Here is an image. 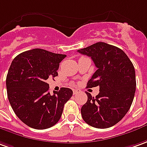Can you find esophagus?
Listing matches in <instances>:
<instances>
[{
  "instance_id": "1",
  "label": "esophagus",
  "mask_w": 147,
  "mask_h": 147,
  "mask_svg": "<svg viewBox=\"0 0 147 147\" xmlns=\"http://www.w3.org/2000/svg\"><path fill=\"white\" fill-rule=\"evenodd\" d=\"M79 93H81V90H74V94H78Z\"/></svg>"
}]
</instances>
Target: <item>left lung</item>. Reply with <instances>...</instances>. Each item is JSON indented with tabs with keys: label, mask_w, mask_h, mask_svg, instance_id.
Returning a JSON list of instances; mask_svg holds the SVG:
<instances>
[{
	"label": "left lung",
	"mask_w": 147,
	"mask_h": 147,
	"mask_svg": "<svg viewBox=\"0 0 147 147\" xmlns=\"http://www.w3.org/2000/svg\"><path fill=\"white\" fill-rule=\"evenodd\" d=\"M78 52L90 57L98 69L86 88L99 86L95 98L86 92V103L81 109L88 125L106 129L117 124L133 102L136 90L134 67L121 49L105 42H97Z\"/></svg>",
	"instance_id": "8db88e82"
}]
</instances>
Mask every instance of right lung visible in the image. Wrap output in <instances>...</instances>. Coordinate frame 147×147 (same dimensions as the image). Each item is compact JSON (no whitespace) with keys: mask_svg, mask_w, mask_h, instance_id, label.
I'll return each instance as SVG.
<instances>
[{"mask_svg":"<svg viewBox=\"0 0 147 147\" xmlns=\"http://www.w3.org/2000/svg\"><path fill=\"white\" fill-rule=\"evenodd\" d=\"M66 57L42 49L20 53L12 61L6 77L7 94L14 113L31 128L45 129L54 126L64 105L73 95L62 87L50 94L46 80L58 75L59 64Z\"/></svg>","mask_w":147,"mask_h":147,"instance_id":"obj_1","label":"right lung"}]
</instances>
